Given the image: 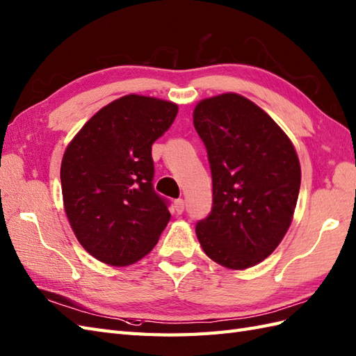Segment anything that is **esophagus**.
I'll use <instances>...</instances> for the list:
<instances>
[{
    "instance_id": "1",
    "label": "esophagus",
    "mask_w": 356,
    "mask_h": 356,
    "mask_svg": "<svg viewBox=\"0 0 356 356\" xmlns=\"http://www.w3.org/2000/svg\"><path fill=\"white\" fill-rule=\"evenodd\" d=\"M175 209L177 213H181L185 211V200H181V198H177L175 202Z\"/></svg>"
}]
</instances>
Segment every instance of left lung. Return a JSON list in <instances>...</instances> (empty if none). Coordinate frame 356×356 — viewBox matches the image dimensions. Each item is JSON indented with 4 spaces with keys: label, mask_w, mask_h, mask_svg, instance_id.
Segmentation results:
<instances>
[{
    "label": "left lung",
    "mask_w": 356,
    "mask_h": 356,
    "mask_svg": "<svg viewBox=\"0 0 356 356\" xmlns=\"http://www.w3.org/2000/svg\"><path fill=\"white\" fill-rule=\"evenodd\" d=\"M194 127L212 175V211L197 221L198 241L221 266L253 267L291 225L300 191L294 147L261 107L238 94L198 103Z\"/></svg>",
    "instance_id": "obj_1"
}]
</instances>
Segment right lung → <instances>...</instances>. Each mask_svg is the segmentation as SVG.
<instances>
[{"label":"right lung","mask_w":356,"mask_h":356,"mask_svg":"<svg viewBox=\"0 0 356 356\" xmlns=\"http://www.w3.org/2000/svg\"><path fill=\"white\" fill-rule=\"evenodd\" d=\"M175 103L126 95L104 106L66 148L60 167L66 217L83 249L122 267L158 243L171 218L153 188L152 145L175 121Z\"/></svg>","instance_id":"1"}]
</instances>
